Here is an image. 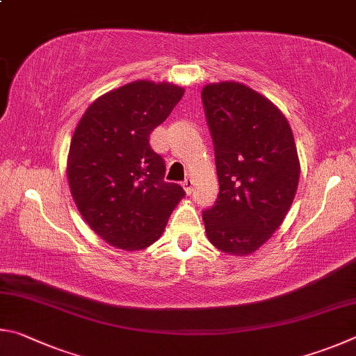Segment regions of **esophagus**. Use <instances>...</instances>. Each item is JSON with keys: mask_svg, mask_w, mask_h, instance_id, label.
I'll use <instances>...</instances> for the list:
<instances>
[{"mask_svg": "<svg viewBox=\"0 0 356 356\" xmlns=\"http://www.w3.org/2000/svg\"><path fill=\"white\" fill-rule=\"evenodd\" d=\"M183 186H184L186 194H191V192H192V186H194V183H192V179H191V178H188V179H184Z\"/></svg>", "mask_w": 356, "mask_h": 356, "instance_id": "34e87169", "label": "esophagus"}]
</instances>
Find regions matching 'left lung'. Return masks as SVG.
Instances as JSON below:
<instances>
[{"mask_svg":"<svg viewBox=\"0 0 356 356\" xmlns=\"http://www.w3.org/2000/svg\"><path fill=\"white\" fill-rule=\"evenodd\" d=\"M202 99L216 148L219 197L203 213L217 250L247 257L272 238L294 202L300 161L288 118L242 83L207 84Z\"/></svg>","mask_w":356,"mask_h":356,"instance_id":"1","label":"left lung"}]
</instances>
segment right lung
<instances>
[{
	"mask_svg": "<svg viewBox=\"0 0 356 356\" xmlns=\"http://www.w3.org/2000/svg\"><path fill=\"white\" fill-rule=\"evenodd\" d=\"M184 95L173 83L139 79L98 97L74 128L67 158L73 202L109 245L136 252L164 233L186 192L165 183L149 134Z\"/></svg>",
	"mask_w": 356,
	"mask_h": 356,
	"instance_id": "1",
	"label": "right lung"
}]
</instances>
